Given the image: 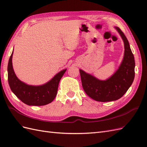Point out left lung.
Masks as SVG:
<instances>
[{"mask_svg":"<svg viewBox=\"0 0 147 147\" xmlns=\"http://www.w3.org/2000/svg\"><path fill=\"white\" fill-rule=\"evenodd\" d=\"M121 37L124 46L123 59L118 69L105 80H100L80 69L82 86L86 94L96 101L109 102L119 99L131 86L135 77V60L127 38L119 28L115 27Z\"/></svg>","mask_w":147,"mask_h":147,"instance_id":"1","label":"left lung"}]
</instances>
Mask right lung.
<instances>
[{
  "label": "right lung",
  "instance_id": "obj_1",
  "mask_svg": "<svg viewBox=\"0 0 147 147\" xmlns=\"http://www.w3.org/2000/svg\"><path fill=\"white\" fill-rule=\"evenodd\" d=\"M13 51L8 64V81L11 91L24 104L41 106L51 103L57 95L59 83L66 69L60 71L47 83L39 86L29 85L16 77L12 65Z\"/></svg>",
  "mask_w": 147,
  "mask_h": 147
}]
</instances>
